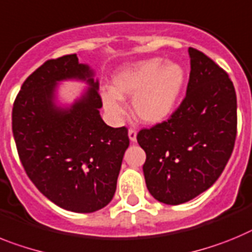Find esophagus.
I'll return each instance as SVG.
<instances>
[{"mask_svg": "<svg viewBox=\"0 0 252 252\" xmlns=\"http://www.w3.org/2000/svg\"><path fill=\"white\" fill-rule=\"evenodd\" d=\"M128 135H129V139H130V141L135 142V139H137V130H135L134 128H129Z\"/></svg>", "mask_w": 252, "mask_h": 252, "instance_id": "1", "label": "esophagus"}]
</instances>
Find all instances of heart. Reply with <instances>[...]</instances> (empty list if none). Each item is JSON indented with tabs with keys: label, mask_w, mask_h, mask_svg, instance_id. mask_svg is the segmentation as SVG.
<instances>
[{
	"label": "heart",
	"mask_w": 252,
	"mask_h": 252,
	"mask_svg": "<svg viewBox=\"0 0 252 252\" xmlns=\"http://www.w3.org/2000/svg\"><path fill=\"white\" fill-rule=\"evenodd\" d=\"M185 84V69L162 58L139 61L118 72L113 87L101 95L106 113L114 119L126 114L124 97H132L134 114L142 122L156 124L172 113Z\"/></svg>",
	"instance_id": "obj_1"
}]
</instances>
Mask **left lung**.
I'll return each mask as SVG.
<instances>
[{
	"label": "left lung",
	"mask_w": 252,
	"mask_h": 252,
	"mask_svg": "<svg viewBox=\"0 0 252 252\" xmlns=\"http://www.w3.org/2000/svg\"><path fill=\"white\" fill-rule=\"evenodd\" d=\"M190 76L184 97L167 120L137 134L146 152L143 174L158 202H189L213 185L226 167L237 134V99L227 72L189 48Z\"/></svg>",
	"instance_id": "left-lung-1"
}]
</instances>
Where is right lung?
I'll return each instance as SVG.
<instances>
[{"mask_svg": "<svg viewBox=\"0 0 252 252\" xmlns=\"http://www.w3.org/2000/svg\"><path fill=\"white\" fill-rule=\"evenodd\" d=\"M76 54L49 60L21 86L12 108V133L26 175L43 195L76 213L108 205L129 146L126 126L111 128L99 113V82ZM85 79L90 89L69 109L54 104L58 80Z\"/></svg>", "mask_w": 252, "mask_h": 252, "instance_id": "obj_1", "label": "right lung"}]
</instances>
